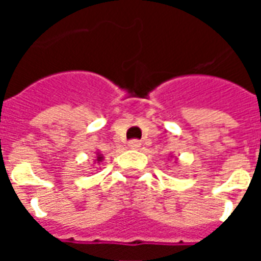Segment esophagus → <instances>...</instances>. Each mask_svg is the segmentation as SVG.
<instances>
[{"instance_id": "obj_1", "label": "esophagus", "mask_w": 261, "mask_h": 261, "mask_svg": "<svg viewBox=\"0 0 261 261\" xmlns=\"http://www.w3.org/2000/svg\"><path fill=\"white\" fill-rule=\"evenodd\" d=\"M128 147H130L131 149H138V148L141 147V141H138V140H131V141L128 142Z\"/></svg>"}]
</instances>
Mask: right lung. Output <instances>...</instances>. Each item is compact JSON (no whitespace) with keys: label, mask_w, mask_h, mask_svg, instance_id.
<instances>
[{"label":"right lung","mask_w":261,"mask_h":261,"mask_svg":"<svg viewBox=\"0 0 261 261\" xmlns=\"http://www.w3.org/2000/svg\"><path fill=\"white\" fill-rule=\"evenodd\" d=\"M103 161V155L100 152H96V159H95V162H97V164H100Z\"/></svg>","instance_id":"1"}]
</instances>
